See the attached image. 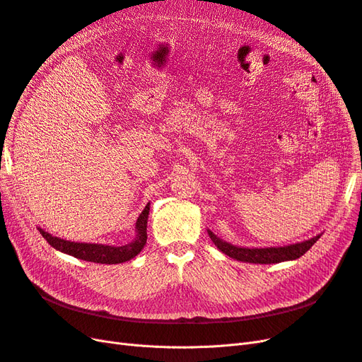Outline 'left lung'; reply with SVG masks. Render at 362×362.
Masks as SVG:
<instances>
[{
  "label": "left lung",
  "instance_id": "obj_1",
  "mask_svg": "<svg viewBox=\"0 0 362 362\" xmlns=\"http://www.w3.org/2000/svg\"><path fill=\"white\" fill-rule=\"evenodd\" d=\"M208 235L213 240V243L218 250H222L225 255L231 257L237 261L243 262H254V264H273V262H282L300 258L306 250H310L311 246L322 237V234L315 235L310 240H305L302 243L288 245L282 247H240L231 243L223 242L214 233L208 229Z\"/></svg>",
  "mask_w": 362,
  "mask_h": 362
}]
</instances>
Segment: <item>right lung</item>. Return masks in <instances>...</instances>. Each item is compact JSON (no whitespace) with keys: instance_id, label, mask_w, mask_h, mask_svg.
<instances>
[{"instance_id":"1","label":"right lung","mask_w":362,"mask_h":362,"mask_svg":"<svg viewBox=\"0 0 362 362\" xmlns=\"http://www.w3.org/2000/svg\"><path fill=\"white\" fill-rule=\"evenodd\" d=\"M148 214H149V202L136 222V238L133 242H129L128 245H124V246L75 243V242H69V240L54 237L49 233L43 231L42 228H37V229L42 234V237L45 238L54 249L63 252V254H68L84 261L101 262V264H119V262H125V261H129L131 258H134L137 254H140V250L146 245Z\"/></svg>"}]
</instances>
